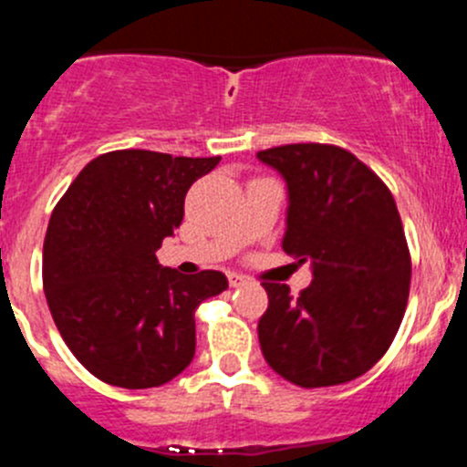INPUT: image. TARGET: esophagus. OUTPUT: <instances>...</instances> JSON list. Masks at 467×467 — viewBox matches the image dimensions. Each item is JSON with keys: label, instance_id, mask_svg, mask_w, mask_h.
I'll use <instances>...</instances> for the list:
<instances>
[{"label": "esophagus", "instance_id": "esophagus-1", "mask_svg": "<svg viewBox=\"0 0 467 467\" xmlns=\"http://www.w3.org/2000/svg\"><path fill=\"white\" fill-rule=\"evenodd\" d=\"M229 284H232L234 288H238V285H244V284H249V279H247V276L238 275V272H232V275H229Z\"/></svg>", "mask_w": 467, "mask_h": 467}]
</instances>
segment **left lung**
I'll return each instance as SVG.
<instances>
[{
  "label": "left lung",
  "instance_id": "1",
  "mask_svg": "<svg viewBox=\"0 0 467 467\" xmlns=\"http://www.w3.org/2000/svg\"><path fill=\"white\" fill-rule=\"evenodd\" d=\"M256 159L288 188L281 247L313 270L297 297L285 284L263 281V357L302 389L357 379L390 348L409 302L410 256L395 200L343 147L297 142Z\"/></svg>",
  "mask_w": 467,
  "mask_h": 467
}]
</instances>
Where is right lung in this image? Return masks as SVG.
Returning <instances> with one entry per match:
<instances>
[{
  "label": "right lung",
  "instance_id": "right-lung-1",
  "mask_svg": "<svg viewBox=\"0 0 467 467\" xmlns=\"http://www.w3.org/2000/svg\"><path fill=\"white\" fill-rule=\"evenodd\" d=\"M220 156L118 150L92 159L54 209L43 247L49 311L83 368L119 389L168 384L195 357V308L227 290L218 270L156 258L192 183Z\"/></svg>",
  "mask_w": 467,
  "mask_h": 467
}]
</instances>
